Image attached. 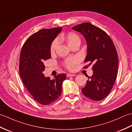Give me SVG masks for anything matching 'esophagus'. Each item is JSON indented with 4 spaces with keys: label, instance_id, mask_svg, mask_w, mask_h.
Returning a JSON list of instances; mask_svg holds the SVG:
<instances>
[{
    "label": "esophagus",
    "instance_id": "obj_1",
    "mask_svg": "<svg viewBox=\"0 0 132 132\" xmlns=\"http://www.w3.org/2000/svg\"><path fill=\"white\" fill-rule=\"evenodd\" d=\"M67 77H75V74H67Z\"/></svg>",
    "mask_w": 132,
    "mask_h": 132
}]
</instances>
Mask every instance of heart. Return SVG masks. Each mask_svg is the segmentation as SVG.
<instances>
[{
	"label": "heart",
	"instance_id": "obj_1",
	"mask_svg": "<svg viewBox=\"0 0 132 132\" xmlns=\"http://www.w3.org/2000/svg\"><path fill=\"white\" fill-rule=\"evenodd\" d=\"M65 38L66 40L68 41V44L70 46H72V45L76 44L77 43H80V39L77 34L73 32L69 33L67 34L65 36ZM60 44V40L58 38H56L52 42L50 46V52L52 53H54L56 49L58 47V46ZM79 60L77 57H71L67 59V60L64 61V66L66 67L67 69L69 70H72L74 68V66L79 62Z\"/></svg>",
	"mask_w": 132,
	"mask_h": 132
}]
</instances>
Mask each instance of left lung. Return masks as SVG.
<instances>
[{
	"label": "left lung",
	"instance_id": "left-lung-1",
	"mask_svg": "<svg viewBox=\"0 0 132 132\" xmlns=\"http://www.w3.org/2000/svg\"><path fill=\"white\" fill-rule=\"evenodd\" d=\"M72 29L82 33L87 42L85 62H89L88 66L94 63L93 75L88 77L82 93L92 100H103L111 91L117 78L119 60L116 47L104 30L91 23H84Z\"/></svg>",
	"mask_w": 132,
	"mask_h": 132
}]
</instances>
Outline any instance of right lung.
Here are the masks:
<instances>
[{
  "mask_svg": "<svg viewBox=\"0 0 132 132\" xmlns=\"http://www.w3.org/2000/svg\"><path fill=\"white\" fill-rule=\"evenodd\" d=\"M62 28L44 29L33 33L22 47L19 61L20 75L24 86L36 102L49 105L60 97L66 75L44 77V61L50 58V46Z\"/></svg>",
  "mask_w": 132,
  "mask_h": 132,
  "instance_id": "1",
  "label": "right lung"
}]
</instances>
